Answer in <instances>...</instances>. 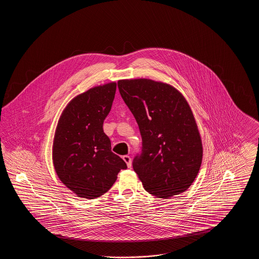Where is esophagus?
<instances>
[{"instance_id":"34e87169","label":"esophagus","mask_w":259,"mask_h":259,"mask_svg":"<svg viewBox=\"0 0 259 259\" xmlns=\"http://www.w3.org/2000/svg\"><path fill=\"white\" fill-rule=\"evenodd\" d=\"M122 159H123L124 162L127 164V167L130 168V167H131V164H132L131 157H130L129 155H124V156H122Z\"/></svg>"}]
</instances>
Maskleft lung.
<instances>
[{
    "label": "left lung",
    "instance_id": "8db88e82",
    "mask_svg": "<svg viewBox=\"0 0 259 259\" xmlns=\"http://www.w3.org/2000/svg\"><path fill=\"white\" fill-rule=\"evenodd\" d=\"M120 95L142 136V153L133 160L144 188L158 198L188 189L197 177L203 148L197 124L183 94L148 78L121 79Z\"/></svg>",
    "mask_w": 259,
    "mask_h": 259
}]
</instances>
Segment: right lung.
Returning a JSON list of instances; mask_svg holds the SVG:
<instances>
[{"label":"right lung","instance_id":"1","mask_svg":"<svg viewBox=\"0 0 259 259\" xmlns=\"http://www.w3.org/2000/svg\"><path fill=\"white\" fill-rule=\"evenodd\" d=\"M116 83L90 88L67 105L56 127L52 160L62 183L77 197L106 193L127 165L111 151L103 123L111 111Z\"/></svg>","mask_w":259,"mask_h":259}]
</instances>
